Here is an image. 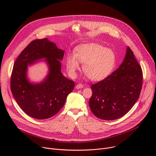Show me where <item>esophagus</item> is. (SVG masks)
<instances>
[{
	"instance_id": "obj_1",
	"label": "esophagus",
	"mask_w": 156,
	"mask_h": 156,
	"mask_svg": "<svg viewBox=\"0 0 156 156\" xmlns=\"http://www.w3.org/2000/svg\"><path fill=\"white\" fill-rule=\"evenodd\" d=\"M83 85L82 84H78L76 86H75V88L77 89V90H78V89H81V88H83Z\"/></svg>"
}]
</instances>
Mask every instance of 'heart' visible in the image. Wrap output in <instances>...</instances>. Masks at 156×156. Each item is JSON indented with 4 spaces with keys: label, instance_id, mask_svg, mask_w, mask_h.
<instances>
[{
    "label": "heart",
    "instance_id": "heart-1",
    "mask_svg": "<svg viewBox=\"0 0 156 156\" xmlns=\"http://www.w3.org/2000/svg\"><path fill=\"white\" fill-rule=\"evenodd\" d=\"M80 62L83 63V72L89 78L101 81L113 72L117 57L112 49L96 43H86L77 46L73 50V55H69L66 58V68L70 76L76 75L80 68Z\"/></svg>",
    "mask_w": 156,
    "mask_h": 156
}]
</instances>
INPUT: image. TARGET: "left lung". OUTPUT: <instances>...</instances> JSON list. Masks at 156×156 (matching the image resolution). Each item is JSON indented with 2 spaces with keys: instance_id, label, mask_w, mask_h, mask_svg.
<instances>
[{
  "instance_id": "1",
  "label": "left lung",
  "mask_w": 156,
  "mask_h": 156,
  "mask_svg": "<svg viewBox=\"0 0 156 156\" xmlns=\"http://www.w3.org/2000/svg\"><path fill=\"white\" fill-rule=\"evenodd\" d=\"M143 72L134 54L126 48L119 67L105 79L91 86L89 105L93 114L105 120L118 119L126 113L140 97Z\"/></svg>"
}]
</instances>
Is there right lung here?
Masks as SVG:
<instances>
[{"label": "right lung", "mask_w": 156, "mask_h": 156, "mask_svg": "<svg viewBox=\"0 0 156 156\" xmlns=\"http://www.w3.org/2000/svg\"><path fill=\"white\" fill-rule=\"evenodd\" d=\"M64 51L47 38L32 41L16 60L12 70L10 87L18 105L30 117L46 119L63 107L75 83L64 76L60 61ZM44 60L48 74L40 82H31L27 76L28 66Z\"/></svg>", "instance_id": "obj_1"}]
</instances>
